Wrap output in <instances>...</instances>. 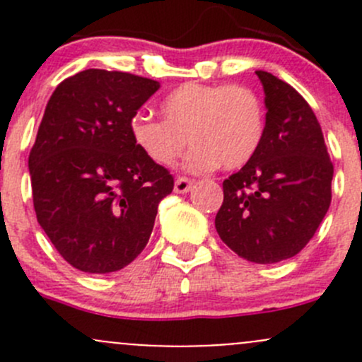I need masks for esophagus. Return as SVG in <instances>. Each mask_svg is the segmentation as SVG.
I'll use <instances>...</instances> for the list:
<instances>
[{"label": "esophagus", "instance_id": "obj_1", "mask_svg": "<svg viewBox=\"0 0 362 362\" xmlns=\"http://www.w3.org/2000/svg\"><path fill=\"white\" fill-rule=\"evenodd\" d=\"M191 187H192L191 178L178 177L177 180H175V192H177V194H184V192H187Z\"/></svg>", "mask_w": 362, "mask_h": 362}]
</instances>
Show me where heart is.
I'll use <instances>...</instances> for the list:
<instances>
[{
	"mask_svg": "<svg viewBox=\"0 0 362 362\" xmlns=\"http://www.w3.org/2000/svg\"><path fill=\"white\" fill-rule=\"evenodd\" d=\"M163 119L134 113L129 133L141 154L170 168L192 145L185 170L203 173L218 164L233 170L249 163L261 144L264 112L257 94L245 86L187 82L160 103Z\"/></svg>",
	"mask_w": 362,
	"mask_h": 362,
	"instance_id": "heart-1",
	"label": "heart"
}]
</instances>
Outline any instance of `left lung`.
I'll return each mask as SVG.
<instances>
[{"label":"left lung","mask_w":362,"mask_h":362,"mask_svg":"<svg viewBox=\"0 0 362 362\" xmlns=\"http://www.w3.org/2000/svg\"><path fill=\"white\" fill-rule=\"evenodd\" d=\"M255 75L266 94L264 131L249 163L222 184L215 229L240 257L273 264L315 235L331 204L333 163L305 98L272 73Z\"/></svg>","instance_id":"1"}]
</instances>
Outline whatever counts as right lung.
I'll use <instances>...</instances> for the list:
<instances>
[{
  "mask_svg": "<svg viewBox=\"0 0 362 362\" xmlns=\"http://www.w3.org/2000/svg\"><path fill=\"white\" fill-rule=\"evenodd\" d=\"M159 82L86 69L50 96L29 152L36 218L73 268L112 273L151 238L173 177L134 145L129 122Z\"/></svg>",
  "mask_w": 362,
  "mask_h": 362,
  "instance_id": "right-lung-1",
  "label": "right lung"
}]
</instances>
